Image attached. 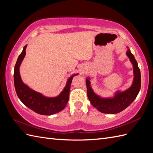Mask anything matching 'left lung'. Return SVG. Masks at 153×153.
<instances>
[{
    "label": "left lung",
    "mask_w": 153,
    "mask_h": 153,
    "mask_svg": "<svg viewBox=\"0 0 153 153\" xmlns=\"http://www.w3.org/2000/svg\"><path fill=\"white\" fill-rule=\"evenodd\" d=\"M126 54L133 64L134 78L131 86L125 91H117L112 98H101L94 93L91 87L89 77L86 79L87 97L91 105L100 112L114 114L122 112L131 105L140 91L141 78L137 62L130 50L128 49Z\"/></svg>",
    "instance_id": "left-lung-1"
}]
</instances>
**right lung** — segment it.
I'll return each instance as SVG.
<instances>
[{"label":"right lung","mask_w":153,"mask_h":153,"mask_svg":"<svg viewBox=\"0 0 153 153\" xmlns=\"http://www.w3.org/2000/svg\"><path fill=\"white\" fill-rule=\"evenodd\" d=\"M26 47L27 45L23 48L14 67V87L18 98L29 108L41 115H52L60 112L67 105L69 100L70 85L72 79L77 74L69 77L64 89L60 95L56 97H47L35 91L23 83L19 74V66L25 57Z\"/></svg>","instance_id":"obj_1"}]
</instances>
